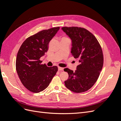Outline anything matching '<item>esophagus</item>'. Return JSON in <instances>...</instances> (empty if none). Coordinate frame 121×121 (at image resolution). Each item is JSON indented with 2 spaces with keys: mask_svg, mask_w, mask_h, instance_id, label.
<instances>
[{
  "mask_svg": "<svg viewBox=\"0 0 121 121\" xmlns=\"http://www.w3.org/2000/svg\"><path fill=\"white\" fill-rule=\"evenodd\" d=\"M58 71H63L64 70V68H61V67H58Z\"/></svg>",
  "mask_w": 121,
  "mask_h": 121,
  "instance_id": "1",
  "label": "esophagus"
}]
</instances>
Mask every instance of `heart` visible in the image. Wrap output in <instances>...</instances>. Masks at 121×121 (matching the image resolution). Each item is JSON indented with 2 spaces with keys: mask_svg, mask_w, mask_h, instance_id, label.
<instances>
[{
  "mask_svg": "<svg viewBox=\"0 0 121 121\" xmlns=\"http://www.w3.org/2000/svg\"><path fill=\"white\" fill-rule=\"evenodd\" d=\"M63 38H66V37H63Z\"/></svg>",
  "mask_w": 121,
  "mask_h": 121,
  "instance_id": "b5f03b06",
  "label": "heart"
}]
</instances>
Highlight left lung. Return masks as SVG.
<instances>
[{"instance_id":"obj_1","label":"left lung","mask_w":121,"mask_h":121,"mask_svg":"<svg viewBox=\"0 0 121 121\" xmlns=\"http://www.w3.org/2000/svg\"><path fill=\"white\" fill-rule=\"evenodd\" d=\"M61 29L72 40V55L80 63L75 72L64 69L69 74L65 86L74 92H85L95 83L103 67L101 47L96 37L85 28L64 27Z\"/></svg>"}]
</instances>
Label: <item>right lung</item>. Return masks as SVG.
<instances>
[{
  "label": "right lung",
  "mask_w": 121,
  "mask_h": 121,
  "mask_svg": "<svg viewBox=\"0 0 121 121\" xmlns=\"http://www.w3.org/2000/svg\"><path fill=\"white\" fill-rule=\"evenodd\" d=\"M59 29L53 27L30 36L18 51L16 70L22 83L31 92L38 93L46 89L57 72L56 66L41 64L40 58L47 52L50 41Z\"/></svg>",
  "instance_id": "obj_1"
}]
</instances>
